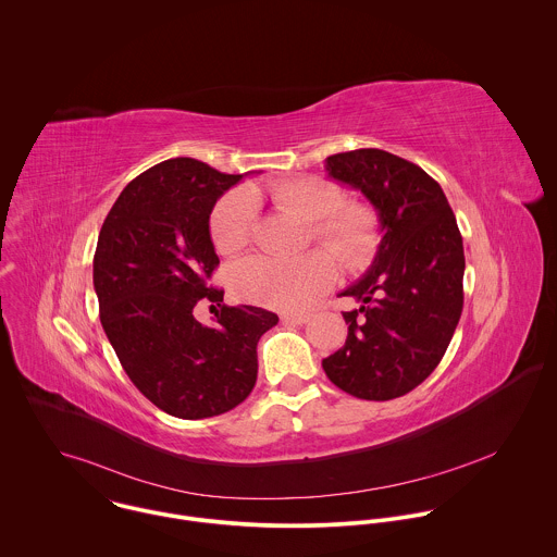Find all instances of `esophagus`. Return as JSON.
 I'll list each match as a JSON object with an SVG mask.
<instances>
[{
    "label": "esophagus",
    "mask_w": 557,
    "mask_h": 557,
    "mask_svg": "<svg viewBox=\"0 0 557 557\" xmlns=\"http://www.w3.org/2000/svg\"><path fill=\"white\" fill-rule=\"evenodd\" d=\"M309 319H311V315H307V313H283V315H281L283 323H294V325H302V323H307Z\"/></svg>",
    "instance_id": "obj_1"
}]
</instances>
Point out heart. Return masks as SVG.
<instances>
[{"mask_svg":"<svg viewBox=\"0 0 557 557\" xmlns=\"http://www.w3.org/2000/svg\"><path fill=\"white\" fill-rule=\"evenodd\" d=\"M313 223V236L343 265H364L377 246L375 212L356 201L341 203V190L319 177H287L252 190ZM255 223V201L248 193L225 195L210 216V236L221 255L246 248ZM323 250L300 257L257 255L244 259L232 272V289L239 300L278 311L309 307L336 281V261Z\"/></svg>","mask_w":557,"mask_h":557,"instance_id":"obj_1","label":"heart"}]
</instances>
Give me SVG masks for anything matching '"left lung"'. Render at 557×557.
<instances>
[{"instance_id":"1","label":"left lung","mask_w":557,"mask_h":557,"mask_svg":"<svg viewBox=\"0 0 557 557\" xmlns=\"http://www.w3.org/2000/svg\"><path fill=\"white\" fill-rule=\"evenodd\" d=\"M325 171L369 199L382 242L367 274L338 294L360 307L343 313L347 341L321 367L351 397H403L440 364L463 311L457 219L442 186L391 152H341L325 159Z\"/></svg>"}]
</instances>
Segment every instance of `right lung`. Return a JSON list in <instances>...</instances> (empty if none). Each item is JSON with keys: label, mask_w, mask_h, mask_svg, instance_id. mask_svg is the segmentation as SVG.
<instances>
[{"label": "right lung", "mask_w": 557, "mask_h": 557, "mask_svg": "<svg viewBox=\"0 0 557 557\" xmlns=\"http://www.w3.org/2000/svg\"><path fill=\"white\" fill-rule=\"evenodd\" d=\"M242 175L171 159L135 177L107 214L94 255L102 330L131 382L169 416L212 418L234 409L257 382V343L278 318L225 307L208 285L219 255L210 238L216 201ZM199 301L222 313L212 326Z\"/></svg>", "instance_id": "add662e5"}]
</instances>
